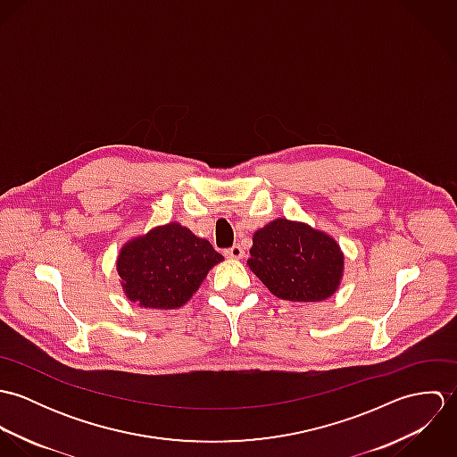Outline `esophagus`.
Returning a JSON list of instances; mask_svg holds the SVG:
<instances>
[{"mask_svg":"<svg viewBox=\"0 0 457 457\" xmlns=\"http://www.w3.org/2000/svg\"><path fill=\"white\" fill-rule=\"evenodd\" d=\"M225 255L228 257V259H234V261H239V259H243V255H245V252H243V248L239 246V245H234L232 248H228V250H225Z\"/></svg>","mask_w":457,"mask_h":457,"instance_id":"34e87169","label":"esophagus"}]
</instances>
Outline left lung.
<instances>
[{"label":"left lung","mask_w":457,"mask_h":457,"mask_svg":"<svg viewBox=\"0 0 457 457\" xmlns=\"http://www.w3.org/2000/svg\"><path fill=\"white\" fill-rule=\"evenodd\" d=\"M246 263L272 295L292 303L328 299L345 274V253L328 232L287 218L253 234Z\"/></svg>","instance_id":"8db88e82"}]
</instances>
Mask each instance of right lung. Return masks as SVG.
Wrapping results in <instances>:
<instances>
[{
	"mask_svg": "<svg viewBox=\"0 0 457 457\" xmlns=\"http://www.w3.org/2000/svg\"><path fill=\"white\" fill-rule=\"evenodd\" d=\"M212 245L178 223L133 236L120 250L116 269L123 294L151 310H179L200 288L209 270L223 262Z\"/></svg>",
	"mask_w": 457,
	"mask_h": 457,
	"instance_id": "add662e5",
	"label": "right lung"
}]
</instances>
